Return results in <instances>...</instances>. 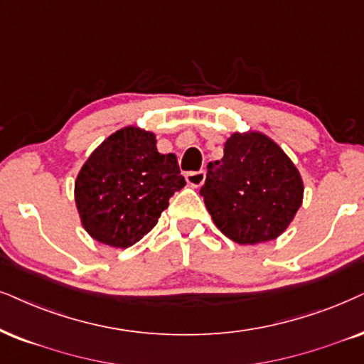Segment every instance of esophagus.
<instances>
[{
  "instance_id": "esophagus-1",
  "label": "esophagus",
  "mask_w": 364,
  "mask_h": 364,
  "mask_svg": "<svg viewBox=\"0 0 364 364\" xmlns=\"http://www.w3.org/2000/svg\"><path fill=\"white\" fill-rule=\"evenodd\" d=\"M205 178H206V173L205 171H190V173H186V183L190 186H195V188H200L201 185H203Z\"/></svg>"
}]
</instances>
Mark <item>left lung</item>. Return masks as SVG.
Here are the masks:
<instances>
[{"label":"left lung","mask_w":364,"mask_h":364,"mask_svg":"<svg viewBox=\"0 0 364 364\" xmlns=\"http://www.w3.org/2000/svg\"><path fill=\"white\" fill-rule=\"evenodd\" d=\"M223 153L222 161L208 164L200 190L215 225L242 245L277 238L302 205L297 168L260 132L232 134Z\"/></svg>","instance_id":"1"}]
</instances>
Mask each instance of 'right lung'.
Returning a JSON list of instances; mask_svg holds the SVG:
<instances>
[{
	"label": "right lung",
	"mask_w": 364,
	"mask_h": 364,
	"mask_svg": "<svg viewBox=\"0 0 364 364\" xmlns=\"http://www.w3.org/2000/svg\"><path fill=\"white\" fill-rule=\"evenodd\" d=\"M185 185L176 156L158 153L153 132L124 127L85 161L75 203L92 238L126 248L154 228L169 198Z\"/></svg>",
	"instance_id": "add662e5"
}]
</instances>
